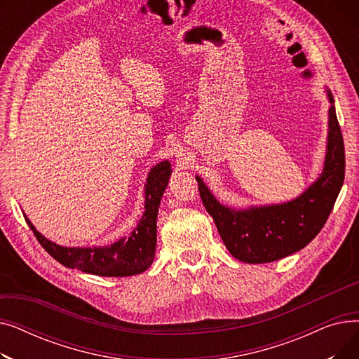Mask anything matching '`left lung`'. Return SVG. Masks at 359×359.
<instances>
[{
	"label": "left lung",
	"instance_id": "1",
	"mask_svg": "<svg viewBox=\"0 0 359 359\" xmlns=\"http://www.w3.org/2000/svg\"><path fill=\"white\" fill-rule=\"evenodd\" d=\"M326 91L330 107L325 167L320 177L298 198L285 203L234 210L219 203L196 176L202 203L214 218L225 248L236 259L269 263L287 257L304 249L326 224L345 179L344 138L333 96L330 90Z\"/></svg>",
	"mask_w": 359,
	"mask_h": 359
}]
</instances>
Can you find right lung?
Returning a JSON list of instances; mask_svg holds the SVG:
<instances>
[{
	"label": "right lung",
	"mask_w": 359,
	"mask_h": 359,
	"mask_svg": "<svg viewBox=\"0 0 359 359\" xmlns=\"http://www.w3.org/2000/svg\"><path fill=\"white\" fill-rule=\"evenodd\" d=\"M167 160L151 168L145 183V211L128 237L104 248H64L49 241L25 215L42 248L61 265L99 276H130L147 271L156 256L157 214L172 168Z\"/></svg>",
	"instance_id": "1"
}]
</instances>
